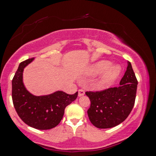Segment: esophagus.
Segmentation results:
<instances>
[{
	"instance_id": "obj_1",
	"label": "esophagus",
	"mask_w": 156,
	"mask_h": 156,
	"mask_svg": "<svg viewBox=\"0 0 156 156\" xmlns=\"http://www.w3.org/2000/svg\"><path fill=\"white\" fill-rule=\"evenodd\" d=\"M85 94V91L83 89H79L78 90V96H83V95Z\"/></svg>"
}]
</instances>
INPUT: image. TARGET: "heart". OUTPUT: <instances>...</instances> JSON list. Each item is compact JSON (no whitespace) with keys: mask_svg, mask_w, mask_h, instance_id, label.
<instances>
[{"mask_svg":"<svg viewBox=\"0 0 156 156\" xmlns=\"http://www.w3.org/2000/svg\"><path fill=\"white\" fill-rule=\"evenodd\" d=\"M109 66H110V62H99L95 64L90 67L89 73L90 74H97V73H101L105 69L106 70ZM119 70L118 67L108 68L102 73V74L98 78H97L93 82V88L95 89H102L103 88L106 87L112 81V80L119 74Z\"/></svg>","mask_w":156,"mask_h":156,"instance_id":"b5f03b06","label":"heart"}]
</instances>
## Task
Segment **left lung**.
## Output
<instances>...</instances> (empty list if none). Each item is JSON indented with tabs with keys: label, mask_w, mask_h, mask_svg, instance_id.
I'll return each instance as SVG.
<instances>
[{
	"label": "left lung",
	"mask_w": 156,
	"mask_h": 156,
	"mask_svg": "<svg viewBox=\"0 0 156 156\" xmlns=\"http://www.w3.org/2000/svg\"><path fill=\"white\" fill-rule=\"evenodd\" d=\"M137 84L132 65L128 61L119 87L86 91L91 102L87 111L91 123L97 128L110 129L124 121L134 108Z\"/></svg>",
	"instance_id": "obj_1"
}]
</instances>
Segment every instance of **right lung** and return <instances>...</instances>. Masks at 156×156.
Returning a JSON list of instances; mask_svg holds the SVG:
<instances>
[{
    "instance_id": "1",
    "label": "right lung",
    "mask_w": 156,
    "mask_h": 156,
    "mask_svg": "<svg viewBox=\"0 0 156 156\" xmlns=\"http://www.w3.org/2000/svg\"><path fill=\"white\" fill-rule=\"evenodd\" d=\"M33 58L22 62L12 80V101L18 115L24 123L39 130L54 128L62 119L65 109L78 97V91L68 94L56 91L46 96L31 94L22 82L24 68Z\"/></svg>"
}]
</instances>
